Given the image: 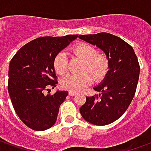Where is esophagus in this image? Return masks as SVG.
<instances>
[{
    "label": "esophagus",
    "mask_w": 151,
    "mask_h": 151,
    "mask_svg": "<svg viewBox=\"0 0 151 151\" xmlns=\"http://www.w3.org/2000/svg\"><path fill=\"white\" fill-rule=\"evenodd\" d=\"M77 94H78V93H75V92H69V95H70V96H75Z\"/></svg>",
    "instance_id": "34e87169"
}]
</instances>
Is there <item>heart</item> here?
<instances>
[{
    "label": "heart",
    "instance_id": "obj_1",
    "mask_svg": "<svg viewBox=\"0 0 151 151\" xmlns=\"http://www.w3.org/2000/svg\"><path fill=\"white\" fill-rule=\"evenodd\" d=\"M73 53L83 59L80 73H71L65 76L61 81L63 89L70 92H79L94 81H101L109 69V60L105 54L97 53V50L88 43H79L73 48ZM55 72L59 75L68 71V57L64 52H58L53 61Z\"/></svg>",
    "mask_w": 151,
    "mask_h": 151
}]
</instances>
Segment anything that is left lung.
<instances>
[{
    "label": "left lung",
    "mask_w": 151,
    "mask_h": 151,
    "mask_svg": "<svg viewBox=\"0 0 151 151\" xmlns=\"http://www.w3.org/2000/svg\"><path fill=\"white\" fill-rule=\"evenodd\" d=\"M78 37L103 50L110 68L103 82L94 88L100 94L86 97L80 113L93 125H108L120 118L131 104L139 80L140 64L132 46L116 35L101 32Z\"/></svg>",
    "instance_id": "left-lung-1"
}]
</instances>
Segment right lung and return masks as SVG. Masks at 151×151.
Masks as SVG:
<instances>
[{
    "label": "right lung",
    "instance_id": "1",
    "mask_svg": "<svg viewBox=\"0 0 151 151\" xmlns=\"http://www.w3.org/2000/svg\"><path fill=\"white\" fill-rule=\"evenodd\" d=\"M78 36L37 38L21 47L11 58L8 93L16 114L29 128L45 131L56 122L59 106L68 93L45 94L58 83L53 61Z\"/></svg>",
    "mask_w": 151,
    "mask_h": 151
}]
</instances>
